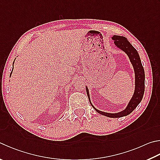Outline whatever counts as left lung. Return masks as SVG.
I'll return each mask as SVG.
<instances>
[{
	"mask_svg": "<svg viewBox=\"0 0 160 160\" xmlns=\"http://www.w3.org/2000/svg\"><path fill=\"white\" fill-rule=\"evenodd\" d=\"M111 38L112 40H114V44L116 47L127 54L133 68V71H134L135 74V88L132 97L131 98L126 108L123 110H122V111L115 113L106 112L97 109L92 105L91 100H90L89 89L87 86L86 91L88 96L89 102L91 103L93 108L96 111L101 115L106 116V117L115 118L124 117V116L129 115L137 107L138 104L141 103L145 91V72L138 52L136 51V50L133 47L132 45L127 40V38L114 35V36L111 37Z\"/></svg>",
	"mask_w": 160,
	"mask_h": 160,
	"instance_id": "8db88e82",
	"label": "left lung"
}]
</instances>
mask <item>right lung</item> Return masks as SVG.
Here are the masks:
<instances>
[{"mask_svg":"<svg viewBox=\"0 0 160 160\" xmlns=\"http://www.w3.org/2000/svg\"><path fill=\"white\" fill-rule=\"evenodd\" d=\"M14 62H13V67H12V72H11V73H10V75H12V71H13V68H14Z\"/></svg>","mask_w":160,"mask_h":160,"instance_id":"1","label":"right lung"}]
</instances>
